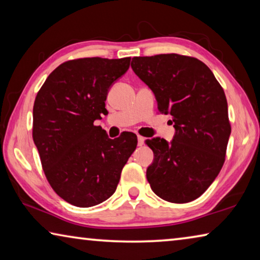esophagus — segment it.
<instances>
[{
    "label": "esophagus",
    "instance_id": "1",
    "mask_svg": "<svg viewBox=\"0 0 260 260\" xmlns=\"http://www.w3.org/2000/svg\"><path fill=\"white\" fill-rule=\"evenodd\" d=\"M138 144H139L140 147L143 146V144H144V138H143V136H141V135L138 136Z\"/></svg>",
    "mask_w": 260,
    "mask_h": 260
}]
</instances>
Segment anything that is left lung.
Here are the masks:
<instances>
[{
  "label": "left lung",
  "instance_id": "obj_1",
  "mask_svg": "<svg viewBox=\"0 0 260 260\" xmlns=\"http://www.w3.org/2000/svg\"><path fill=\"white\" fill-rule=\"evenodd\" d=\"M132 69L156 96L159 112L171 114V142L155 138L147 179L171 203L199 199L225 162L231 122L227 100L212 71L200 59L178 54L134 57Z\"/></svg>",
  "mask_w": 260,
  "mask_h": 260
}]
</instances>
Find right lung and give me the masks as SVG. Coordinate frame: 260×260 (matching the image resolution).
Segmentation results:
<instances>
[{"mask_svg":"<svg viewBox=\"0 0 260 260\" xmlns=\"http://www.w3.org/2000/svg\"><path fill=\"white\" fill-rule=\"evenodd\" d=\"M131 57L68 60L52 71L33 107V141L43 172L68 203L90 208L116 191L138 138L127 132L111 140L94 121L107 112L112 83L128 70Z\"/></svg>","mask_w":260,"mask_h":260,"instance_id":"add662e5","label":"right lung"}]
</instances>
